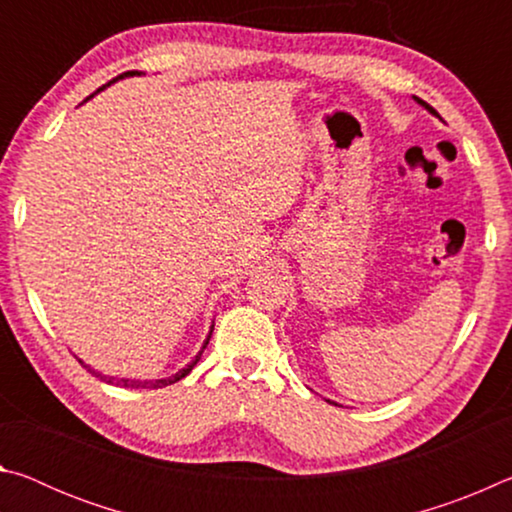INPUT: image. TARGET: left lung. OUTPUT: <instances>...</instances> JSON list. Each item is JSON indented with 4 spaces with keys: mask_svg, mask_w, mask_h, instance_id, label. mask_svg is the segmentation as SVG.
<instances>
[{
    "mask_svg": "<svg viewBox=\"0 0 512 512\" xmlns=\"http://www.w3.org/2000/svg\"><path fill=\"white\" fill-rule=\"evenodd\" d=\"M415 99H418V97H415ZM418 103H422V106H424V108H427L429 112H433V115H438V112H436V110H433V108L429 106V103H427V101H422V99H418Z\"/></svg>",
    "mask_w": 512,
    "mask_h": 512,
    "instance_id": "obj_1",
    "label": "left lung"
}]
</instances>
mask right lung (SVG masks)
Listing matches in <instances>:
<instances>
[{"label":"right lung","mask_w":512,"mask_h":512,"mask_svg":"<svg viewBox=\"0 0 512 512\" xmlns=\"http://www.w3.org/2000/svg\"><path fill=\"white\" fill-rule=\"evenodd\" d=\"M133 74H137V72H124V74H119V76H117V79H124V76H133ZM117 79H112L110 83H115ZM110 83H106V85H110ZM106 85H103V88H106ZM103 88H99V90H103ZM99 90H97V92H99ZM97 92H94V94H97ZM94 94H90V97H88V99H92V97H94ZM88 99H85V101H88ZM212 329H214V325H212ZM210 336H212V332H210ZM210 336H207V339H205V345H203V350L207 348V343H210ZM203 350L196 354V359H194L192 363H189V366H187V368H183V370H180V372H176V375H171V377H167V379H155V381H140V379H115V377H103V375H101V372H97V370H92L90 366H85V363H83L81 359H79V363H81V366H83L85 370H88V372H92V375H94V377H99V379H103V381H108V384H115V386H124V388H164V386H169V384H176V381H180V379H183V377H187V375H189V372H192V368L196 366V361H198V359H201V354H203Z\"/></svg>","instance_id":"add662e5"}]
</instances>
